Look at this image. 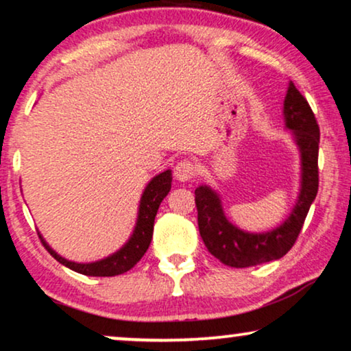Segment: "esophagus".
I'll use <instances>...</instances> for the list:
<instances>
[{
	"label": "esophagus",
	"instance_id": "34e87169",
	"mask_svg": "<svg viewBox=\"0 0 351 351\" xmlns=\"http://www.w3.org/2000/svg\"><path fill=\"white\" fill-rule=\"evenodd\" d=\"M174 176L177 180L180 182H189L192 180L195 177V166L192 161H186V159H184V161L177 162L176 167H174Z\"/></svg>",
	"mask_w": 351,
	"mask_h": 351
}]
</instances>
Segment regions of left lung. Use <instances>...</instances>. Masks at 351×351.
<instances>
[{
	"label": "left lung",
	"instance_id": "left-lung-1",
	"mask_svg": "<svg viewBox=\"0 0 351 351\" xmlns=\"http://www.w3.org/2000/svg\"><path fill=\"white\" fill-rule=\"evenodd\" d=\"M287 129L293 132L295 143L302 153V189L298 202L290 215L276 229L263 234H250L229 222L215 190L199 185L195 190L198 229L208 252L232 267H250L274 261L290 252L297 242L309 206L319 186V125L306 98L290 82L284 101Z\"/></svg>",
	"mask_w": 351,
	"mask_h": 351
}]
</instances>
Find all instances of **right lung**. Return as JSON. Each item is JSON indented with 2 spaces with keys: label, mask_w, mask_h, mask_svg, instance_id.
I'll use <instances>...</instances> for the list:
<instances>
[{
  "label": "right lung",
  "mask_w": 351,
  "mask_h": 351,
  "mask_svg": "<svg viewBox=\"0 0 351 351\" xmlns=\"http://www.w3.org/2000/svg\"><path fill=\"white\" fill-rule=\"evenodd\" d=\"M171 182V171H165L156 177H153L152 182L147 185V189H145L142 199H140L138 219H136V226L134 229V234H132L129 239V242H127L119 252L101 259V261L86 263V265H84V263L69 261V259L59 256L54 250L49 248V245L45 242L42 235H40V240H42L45 248L48 250V253L51 254L56 261L64 265L66 267H69L72 271L79 272V274L95 277H112L124 274V272L132 269V267L142 259L143 254L147 253L149 243H152L154 217H156L159 204H161L162 199L166 198V195L169 193Z\"/></svg>",
  "instance_id": "right-lung-1"
}]
</instances>
